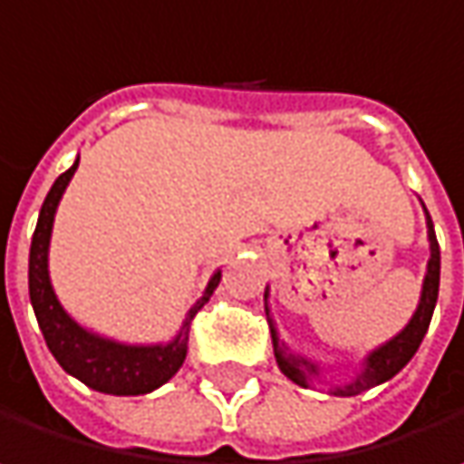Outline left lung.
I'll use <instances>...</instances> for the list:
<instances>
[{
	"label": "left lung",
	"instance_id": "left-lung-1",
	"mask_svg": "<svg viewBox=\"0 0 464 464\" xmlns=\"http://www.w3.org/2000/svg\"><path fill=\"white\" fill-rule=\"evenodd\" d=\"M427 215V209H424ZM427 241H430V260H427V274H424V282H421V295H419V306L414 312V317L409 320V324L392 335L387 343H382L379 349H373L365 360H362V371L349 382V384H341V387H333L330 392L338 395V398H352V395H360L376 384H384L390 382L395 373H401L406 368V362L417 354L419 343L430 327L432 320V312H435V301H438V285H440V246H438V238H435V228H432V220L427 215ZM266 314H268V287H266ZM271 338H274V357H276V365L279 371L295 382L298 387H312L314 379H320V365L306 360L304 354H295L285 346V341H279V333L271 323Z\"/></svg>",
	"mask_w": 464,
	"mask_h": 464
}]
</instances>
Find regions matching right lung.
<instances>
[{
	"label": "right lung",
	"mask_w": 464,
	"mask_h": 464,
	"mask_svg": "<svg viewBox=\"0 0 464 464\" xmlns=\"http://www.w3.org/2000/svg\"><path fill=\"white\" fill-rule=\"evenodd\" d=\"M80 158L74 160L72 169H66L50 188L45 204L40 209V220L32 236V249H29V298L37 314L40 330L45 335L47 349L58 360V365L88 384L96 392L104 395H147L166 384L185 362L188 354V330L198 309L212 298L215 287L220 285V271L212 274L204 295L190 306L179 333L169 343H121L112 338H104L69 317V312L61 306L55 298V290L50 285V271H47V249H50V233L58 201L69 185V179L77 171Z\"/></svg>",
	"instance_id": "add662e5"
}]
</instances>
